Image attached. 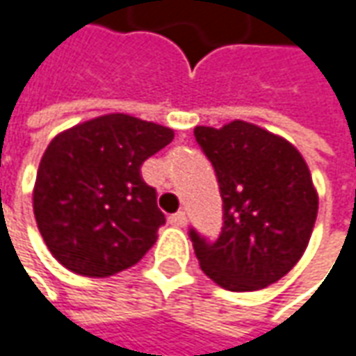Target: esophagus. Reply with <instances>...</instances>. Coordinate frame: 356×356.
<instances>
[{
  "mask_svg": "<svg viewBox=\"0 0 356 356\" xmlns=\"http://www.w3.org/2000/svg\"><path fill=\"white\" fill-rule=\"evenodd\" d=\"M169 223L173 225V227H185V225H187V215H185V211H177V213L169 215Z\"/></svg>",
  "mask_w": 356,
  "mask_h": 356,
  "instance_id": "34e87169",
  "label": "esophagus"
}]
</instances>
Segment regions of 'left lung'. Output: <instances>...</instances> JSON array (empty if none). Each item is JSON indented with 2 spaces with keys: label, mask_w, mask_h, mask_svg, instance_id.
Returning <instances> with one entry per match:
<instances>
[{
  "label": "left lung",
  "mask_w": 356,
  "mask_h": 356,
  "mask_svg": "<svg viewBox=\"0 0 356 356\" xmlns=\"http://www.w3.org/2000/svg\"><path fill=\"white\" fill-rule=\"evenodd\" d=\"M217 175L223 227L215 241L189 237L209 279L229 291L277 283L301 259L317 219L318 197L301 153L253 123L195 127Z\"/></svg>",
  "instance_id": "left-lung-1"
}]
</instances>
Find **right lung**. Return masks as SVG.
<instances>
[{
    "mask_svg": "<svg viewBox=\"0 0 356 356\" xmlns=\"http://www.w3.org/2000/svg\"><path fill=\"white\" fill-rule=\"evenodd\" d=\"M173 131L111 113L59 133L35 179L33 213L51 255L73 273L109 277L141 261L165 215L141 165Z\"/></svg>",
    "mask_w": 356,
    "mask_h": 356,
    "instance_id": "right-lung-1",
    "label": "right lung"
}]
</instances>
